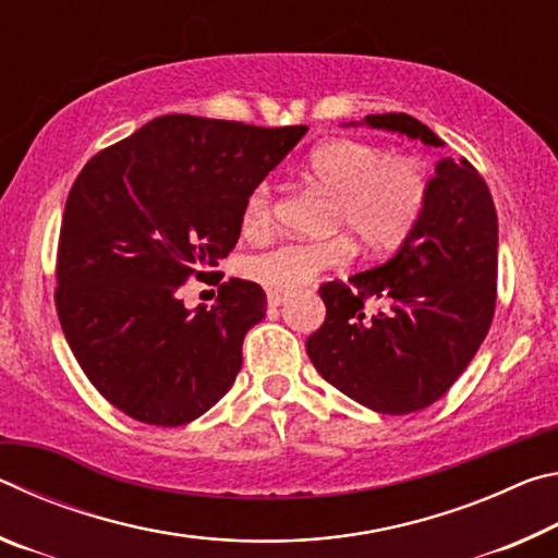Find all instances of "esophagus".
I'll use <instances>...</instances> for the list:
<instances>
[{
	"label": "esophagus",
	"instance_id": "esophagus-1",
	"mask_svg": "<svg viewBox=\"0 0 558 558\" xmlns=\"http://www.w3.org/2000/svg\"><path fill=\"white\" fill-rule=\"evenodd\" d=\"M286 300H288L286 292H278V290H270V292H268V305H270V307H280Z\"/></svg>",
	"mask_w": 558,
	"mask_h": 558
}]
</instances>
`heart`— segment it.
I'll list each match as a JSON object with an SVG mask.
<instances>
[{
	"label": "heart",
	"instance_id": "1",
	"mask_svg": "<svg viewBox=\"0 0 558 558\" xmlns=\"http://www.w3.org/2000/svg\"><path fill=\"white\" fill-rule=\"evenodd\" d=\"M307 169L335 194L332 229H344L369 253H389L409 239L428 199V179L413 159H389L384 149L359 140H327L307 157ZM272 223V186L256 184L245 196L243 229L263 233ZM352 253V241H282L256 253L245 270L260 286L292 292L307 286Z\"/></svg>",
	"mask_w": 558,
	"mask_h": 558
}]
</instances>
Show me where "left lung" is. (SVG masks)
I'll use <instances>...</instances> for the list:
<instances>
[{
    "mask_svg": "<svg viewBox=\"0 0 558 558\" xmlns=\"http://www.w3.org/2000/svg\"><path fill=\"white\" fill-rule=\"evenodd\" d=\"M374 130L446 143L405 112L366 116ZM497 211L468 159L442 157L428 179L415 229L393 256L349 282H325L327 317L307 337V356L325 381L376 413L403 415L438 401L465 372L495 315ZM366 296L380 307L363 310Z\"/></svg>",
    "mask_w": 558,
    "mask_h": 558,
    "instance_id": "obj_1",
    "label": "left lung"
}]
</instances>
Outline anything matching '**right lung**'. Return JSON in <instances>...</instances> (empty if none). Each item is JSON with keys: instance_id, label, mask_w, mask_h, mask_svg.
I'll use <instances>...</instances> for the list:
<instances>
[{"instance_id": "obj_1", "label": "right lung", "mask_w": 558, "mask_h": 558, "mask_svg": "<svg viewBox=\"0 0 558 558\" xmlns=\"http://www.w3.org/2000/svg\"><path fill=\"white\" fill-rule=\"evenodd\" d=\"M305 132L162 116L102 149L73 182L56 310L81 369L130 418L184 426L233 386L266 292L231 278L211 310H189L177 292L229 256L245 196Z\"/></svg>"}]
</instances>
